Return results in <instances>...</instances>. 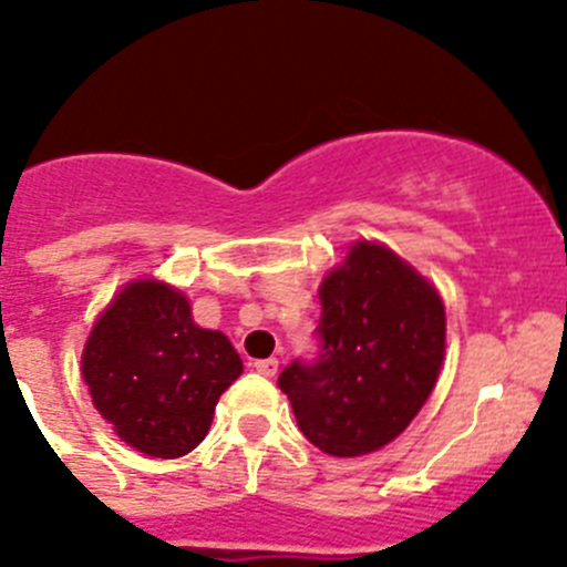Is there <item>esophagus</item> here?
<instances>
[{"instance_id":"obj_1","label":"esophagus","mask_w":567,"mask_h":567,"mask_svg":"<svg viewBox=\"0 0 567 567\" xmlns=\"http://www.w3.org/2000/svg\"><path fill=\"white\" fill-rule=\"evenodd\" d=\"M252 369L258 374H264V378H275L278 374V360L275 358H267V360H255Z\"/></svg>"}]
</instances>
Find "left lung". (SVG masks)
<instances>
[{
	"instance_id": "8db88e82",
	"label": "left lung",
	"mask_w": 567,
	"mask_h": 567,
	"mask_svg": "<svg viewBox=\"0 0 567 567\" xmlns=\"http://www.w3.org/2000/svg\"><path fill=\"white\" fill-rule=\"evenodd\" d=\"M320 309L318 358L292 360L280 392L320 452L372 454L417 417L437 383L443 300L392 249L358 240L320 284Z\"/></svg>"
}]
</instances>
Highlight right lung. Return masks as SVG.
<instances>
[{"mask_svg": "<svg viewBox=\"0 0 567 567\" xmlns=\"http://www.w3.org/2000/svg\"><path fill=\"white\" fill-rule=\"evenodd\" d=\"M244 372L227 334L193 323L162 280H133L96 320L82 354L90 398L113 432L147 457H184L202 443L215 403Z\"/></svg>", "mask_w": 567, "mask_h": 567, "instance_id": "right-lung-1", "label": "right lung"}]
</instances>
